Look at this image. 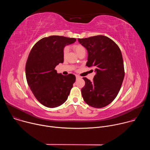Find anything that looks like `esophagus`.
Masks as SVG:
<instances>
[{"label":"esophagus","mask_w":150,"mask_h":150,"mask_svg":"<svg viewBox=\"0 0 150 150\" xmlns=\"http://www.w3.org/2000/svg\"><path fill=\"white\" fill-rule=\"evenodd\" d=\"M76 79H79V78H80V76H78V75H76Z\"/></svg>","instance_id":"obj_1"}]
</instances>
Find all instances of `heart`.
Returning a JSON list of instances; mask_svg holds the SVG:
<instances>
[{"mask_svg":"<svg viewBox=\"0 0 150 150\" xmlns=\"http://www.w3.org/2000/svg\"><path fill=\"white\" fill-rule=\"evenodd\" d=\"M74 50L75 51V52L76 53V54L78 55H79L82 52H85V48L83 47V46H82L81 45H74ZM68 52H69V49H68V47H65V48L63 49V54L64 57L67 56V54H68Z\"/></svg>","mask_w":150,"mask_h":150,"instance_id":"heart-1","label":"heart"}]
</instances>
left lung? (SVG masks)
Wrapping results in <instances>:
<instances>
[{
  "instance_id": "1",
  "label": "left lung",
  "mask_w": 150,
  "mask_h": 150,
  "mask_svg": "<svg viewBox=\"0 0 150 150\" xmlns=\"http://www.w3.org/2000/svg\"><path fill=\"white\" fill-rule=\"evenodd\" d=\"M88 51L86 66L94 67L96 72L92 82L83 78L81 89L84 101L95 108L111 103L117 96L125 76L123 60L119 46L110 38L96 35L78 38Z\"/></svg>"
}]
</instances>
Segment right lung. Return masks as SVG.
Wrapping results in <instances>:
<instances>
[{
    "label": "right lung",
    "mask_w": 150,
    "mask_h": 150,
    "mask_svg": "<svg viewBox=\"0 0 150 150\" xmlns=\"http://www.w3.org/2000/svg\"><path fill=\"white\" fill-rule=\"evenodd\" d=\"M76 38L52 35L42 38L32 48L25 65L27 83L36 99L49 108L58 107L68 99L76 77L57 74L55 67L63 62V50Z\"/></svg>",
    "instance_id": "right-lung-1"
}]
</instances>
